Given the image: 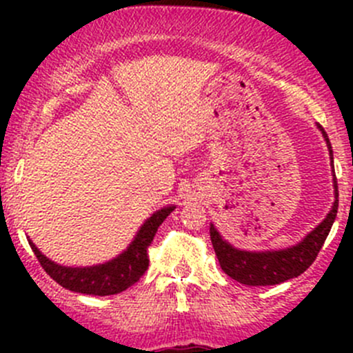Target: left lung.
I'll list each match as a JSON object with an SVG mask.
<instances>
[{"instance_id": "left-lung-1", "label": "left lung", "mask_w": 353, "mask_h": 353, "mask_svg": "<svg viewBox=\"0 0 353 353\" xmlns=\"http://www.w3.org/2000/svg\"><path fill=\"white\" fill-rule=\"evenodd\" d=\"M321 131L330 152L331 172H333V194L334 201L328 215L325 216L319 225H316L305 237H302L297 244L288 245L285 249H270V251H245V249L234 248L229 241L222 237V234L210 223V239L219 258L220 266L230 279L237 280L244 285H276L285 280L295 279L304 273L314 263L319 249L328 237L331 225L336 219L338 212V184L333 167V150H331L330 138L321 124H316Z\"/></svg>"}]
</instances>
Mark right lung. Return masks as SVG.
Returning a JSON list of instances; mask_svg holds the SVG:
<instances>
[{"label":"right lung","mask_w":353,"mask_h":353,"mask_svg":"<svg viewBox=\"0 0 353 353\" xmlns=\"http://www.w3.org/2000/svg\"><path fill=\"white\" fill-rule=\"evenodd\" d=\"M176 205L163 206L148 216L137 232L131 244L121 254L94 266H65L42 254L37 245L28 239L39 263L54 282L71 292L87 295H114L126 290L143 276L148 268V245L154 241L157 229L174 212Z\"/></svg>","instance_id":"obj_1"}]
</instances>
